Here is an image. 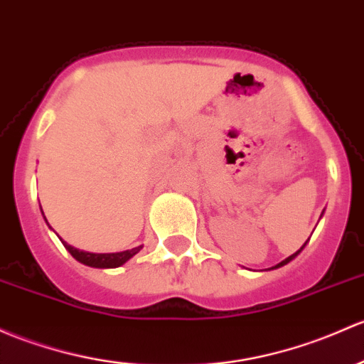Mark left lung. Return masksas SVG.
Here are the masks:
<instances>
[{"mask_svg":"<svg viewBox=\"0 0 364 364\" xmlns=\"http://www.w3.org/2000/svg\"><path fill=\"white\" fill-rule=\"evenodd\" d=\"M305 244H307V242H305ZM305 244H304V246H305ZM304 246H301V247H300V250H298L296 252H294V255H291V256H288V258H286V259H282V262H281V263H277V265H275V267H274V269H279V267H282V265H286V263H289V262H291V259L294 258V256H296V255H298V252H300L301 250H304Z\"/></svg>","mask_w":364,"mask_h":364,"instance_id":"8db88e82","label":"left lung"}]
</instances>
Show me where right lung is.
I'll return each instance as SVG.
<instances>
[{
    "label": "right lung",
    "instance_id": "obj_1",
    "mask_svg": "<svg viewBox=\"0 0 364 364\" xmlns=\"http://www.w3.org/2000/svg\"><path fill=\"white\" fill-rule=\"evenodd\" d=\"M64 247L71 252V256L75 259H78L80 263L83 265H89V267H95V269H114V267H120L124 265L127 259H131L134 255L141 251L143 246H137L134 250H127V251H122V252H87V251H80L76 247L70 246L68 242H64Z\"/></svg>",
    "mask_w": 364,
    "mask_h": 364
}]
</instances>
